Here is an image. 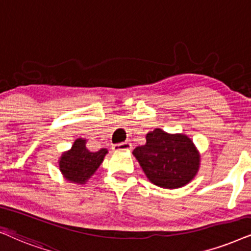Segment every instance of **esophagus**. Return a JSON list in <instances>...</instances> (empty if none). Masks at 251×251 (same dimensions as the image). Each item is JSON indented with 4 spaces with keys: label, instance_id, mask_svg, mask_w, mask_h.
<instances>
[{
    "label": "esophagus",
    "instance_id": "34e87169",
    "mask_svg": "<svg viewBox=\"0 0 251 251\" xmlns=\"http://www.w3.org/2000/svg\"><path fill=\"white\" fill-rule=\"evenodd\" d=\"M112 149H113V151H131L132 144H131V142H128V141L122 142V144L113 145Z\"/></svg>",
    "mask_w": 251,
    "mask_h": 251
}]
</instances>
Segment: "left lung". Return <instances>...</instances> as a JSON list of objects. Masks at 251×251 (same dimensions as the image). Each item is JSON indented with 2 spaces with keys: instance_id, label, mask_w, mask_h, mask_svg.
<instances>
[{
  "instance_id": "obj_1",
  "label": "left lung",
  "mask_w": 251,
  "mask_h": 251,
  "mask_svg": "<svg viewBox=\"0 0 251 251\" xmlns=\"http://www.w3.org/2000/svg\"><path fill=\"white\" fill-rule=\"evenodd\" d=\"M133 155L147 178L163 189L185 186L201 167V153L188 135L161 128L148 132L146 144L136 147Z\"/></svg>"
}]
</instances>
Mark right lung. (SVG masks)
Instances as JSON below:
<instances>
[{
  "instance_id": "right-lung-1",
  "label": "right lung",
  "mask_w": 251,
  "mask_h": 251,
  "mask_svg": "<svg viewBox=\"0 0 251 251\" xmlns=\"http://www.w3.org/2000/svg\"><path fill=\"white\" fill-rule=\"evenodd\" d=\"M85 145H87L85 139H76L72 148L63 151L59 158L60 173L69 183L78 184V185L87 183L103 163L104 157L107 154L106 148H102L93 153Z\"/></svg>"
}]
</instances>
